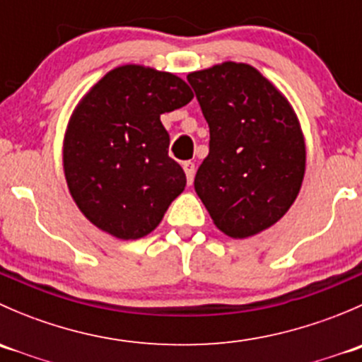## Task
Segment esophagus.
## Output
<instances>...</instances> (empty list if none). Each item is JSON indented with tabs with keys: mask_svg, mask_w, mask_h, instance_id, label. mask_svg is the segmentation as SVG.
Masks as SVG:
<instances>
[{
	"mask_svg": "<svg viewBox=\"0 0 362 362\" xmlns=\"http://www.w3.org/2000/svg\"><path fill=\"white\" fill-rule=\"evenodd\" d=\"M182 166H184L185 177H187L189 185H191V184H192V180H194V173H196V166H194V163H191V160H185V163L182 164Z\"/></svg>",
	"mask_w": 362,
	"mask_h": 362,
	"instance_id": "esophagus-1",
	"label": "esophagus"
}]
</instances>
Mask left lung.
I'll use <instances>...</instances> for the list:
<instances>
[{"mask_svg":"<svg viewBox=\"0 0 362 362\" xmlns=\"http://www.w3.org/2000/svg\"><path fill=\"white\" fill-rule=\"evenodd\" d=\"M187 80L210 127L196 194L229 238L259 235L287 214L301 189L306 147L298 115L250 64L226 61Z\"/></svg>","mask_w":362,"mask_h":362,"instance_id":"obj_1","label":"left lung"}]
</instances>
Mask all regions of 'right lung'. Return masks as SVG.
Masks as SVG:
<instances>
[{"label":"right lung","mask_w":362,"mask_h":362,"mask_svg":"<svg viewBox=\"0 0 362 362\" xmlns=\"http://www.w3.org/2000/svg\"><path fill=\"white\" fill-rule=\"evenodd\" d=\"M192 98L180 76L141 64L110 69L83 94L68 120L63 168L73 202L98 229L138 240L158 228L187 182L168 156L160 115Z\"/></svg>","instance_id":"1"}]
</instances>
